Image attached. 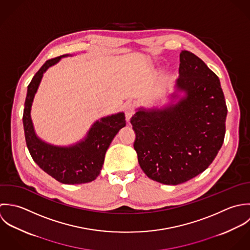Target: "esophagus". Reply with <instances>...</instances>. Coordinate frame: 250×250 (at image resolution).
<instances>
[{
  "instance_id": "obj_1",
  "label": "esophagus",
  "mask_w": 250,
  "mask_h": 250,
  "mask_svg": "<svg viewBox=\"0 0 250 250\" xmlns=\"http://www.w3.org/2000/svg\"><path fill=\"white\" fill-rule=\"evenodd\" d=\"M135 112V109H134V105L130 102H126L125 104V120L127 123L130 122V119L131 117L133 116Z\"/></svg>"
}]
</instances>
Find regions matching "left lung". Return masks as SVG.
I'll return each instance as SVG.
<instances>
[{"mask_svg": "<svg viewBox=\"0 0 250 250\" xmlns=\"http://www.w3.org/2000/svg\"><path fill=\"white\" fill-rule=\"evenodd\" d=\"M174 88L169 103L137 108L130 123L141 169L155 182L176 186L215 158L224 141L227 106L216 74L189 51L180 54Z\"/></svg>", "mask_w": 250, "mask_h": 250, "instance_id": "left-lung-1", "label": "left lung"}]
</instances>
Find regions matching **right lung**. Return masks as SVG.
Instances as JSON below:
<instances>
[{"mask_svg":"<svg viewBox=\"0 0 250 250\" xmlns=\"http://www.w3.org/2000/svg\"><path fill=\"white\" fill-rule=\"evenodd\" d=\"M62 55L47 61L28 86L23 112V126L28 150L34 161L55 180L65 185H79L98 178L106 150L119 130L125 126L124 112L102 117L96 121L86 136L69 146H58L43 141L36 133L31 117L32 105L43 74L60 62Z\"/></svg>","mask_w":250,"mask_h":250,"instance_id":"right-lung-1","label":"right lung"}]
</instances>
